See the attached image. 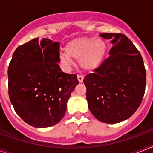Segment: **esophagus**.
Here are the masks:
<instances>
[{"instance_id": "esophagus-1", "label": "esophagus", "mask_w": 153, "mask_h": 153, "mask_svg": "<svg viewBox=\"0 0 153 153\" xmlns=\"http://www.w3.org/2000/svg\"><path fill=\"white\" fill-rule=\"evenodd\" d=\"M83 79H84L83 75H82V74L78 75V80H79V82H83Z\"/></svg>"}]
</instances>
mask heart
<instances>
[{
	"label": "heart",
	"mask_w": 153,
	"mask_h": 153,
	"mask_svg": "<svg viewBox=\"0 0 153 153\" xmlns=\"http://www.w3.org/2000/svg\"><path fill=\"white\" fill-rule=\"evenodd\" d=\"M66 51H59V59L66 68L74 65V60L79 59L82 68L91 71L97 68L104 59L106 44L95 37L77 38L66 45Z\"/></svg>",
	"instance_id": "b5f03b06"
}]
</instances>
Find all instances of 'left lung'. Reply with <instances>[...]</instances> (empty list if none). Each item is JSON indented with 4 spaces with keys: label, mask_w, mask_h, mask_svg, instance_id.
Instances as JSON below:
<instances>
[{
    "label": "left lung",
    "mask_w": 153,
    "mask_h": 153,
    "mask_svg": "<svg viewBox=\"0 0 153 153\" xmlns=\"http://www.w3.org/2000/svg\"><path fill=\"white\" fill-rule=\"evenodd\" d=\"M113 47L100 67L85 76L89 109L98 121L115 124L133 115L142 102L146 86L143 59L121 33L99 35Z\"/></svg>",
    "instance_id": "8db88e82"
}]
</instances>
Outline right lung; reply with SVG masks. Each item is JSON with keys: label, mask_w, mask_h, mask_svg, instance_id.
Masks as SVG:
<instances>
[{"label": "right lung", "mask_w": 153, "mask_h": 153, "mask_svg": "<svg viewBox=\"0 0 153 153\" xmlns=\"http://www.w3.org/2000/svg\"><path fill=\"white\" fill-rule=\"evenodd\" d=\"M59 43L36 38L16 49L8 69V95L16 113L30 126L47 128L59 122L77 75L62 71Z\"/></svg>", "instance_id": "obj_1"}]
</instances>
